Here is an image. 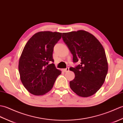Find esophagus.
Listing matches in <instances>:
<instances>
[{
    "mask_svg": "<svg viewBox=\"0 0 123 123\" xmlns=\"http://www.w3.org/2000/svg\"><path fill=\"white\" fill-rule=\"evenodd\" d=\"M69 70V69L68 67H67L66 68H65V69H63V71H64V72L65 73L68 72Z\"/></svg>",
    "mask_w": 123,
    "mask_h": 123,
    "instance_id": "34e87169",
    "label": "esophagus"
}]
</instances>
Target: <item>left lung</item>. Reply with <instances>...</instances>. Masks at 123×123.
I'll return each mask as SVG.
<instances>
[{"label": "left lung", "instance_id": "1", "mask_svg": "<svg viewBox=\"0 0 123 123\" xmlns=\"http://www.w3.org/2000/svg\"><path fill=\"white\" fill-rule=\"evenodd\" d=\"M62 38L73 56V62L80 64L69 70L75 78L70 88L78 96H91L102 87L108 72L104 49L94 35L85 31L63 32Z\"/></svg>", "mask_w": 123, "mask_h": 123}]
</instances>
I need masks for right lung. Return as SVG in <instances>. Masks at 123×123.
Here are the masks:
<instances>
[{
  "instance_id": "right-lung-1",
  "label": "right lung",
  "mask_w": 123,
  "mask_h": 123,
  "mask_svg": "<svg viewBox=\"0 0 123 123\" xmlns=\"http://www.w3.org/2000/svg\"><path fill=\"white\" fill-rule=\"evenodd\" d=\"M62 33L49 31L34 34L26 43L19 60L21 83L30 93L43 95L52 89L62 72L53 64L54 46Z\"/></svg>"
}]
</instances>
